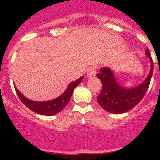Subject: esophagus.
Masks as SVG:
<instances>
[{"mask_svg": "<svg viewBox=\"0 0 160 160\" xmlns=\"http://www.w3.org/2000/svg\"><path fill=\"white\" fill-rule=\"evenodd\" d=\"M97 72V69L96 67H90L89 70H88V72H87V77H93L96 75Z\"/></svg>", "mask_w": 160, "mask_h": 160, "instance_id": "34e87169", "label": "esophagus"}]
</instances>
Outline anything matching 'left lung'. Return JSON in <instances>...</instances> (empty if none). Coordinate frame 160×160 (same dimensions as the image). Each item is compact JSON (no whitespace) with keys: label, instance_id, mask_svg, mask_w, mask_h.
<instances>
[{"label":"left lung","instance_id":"1","mask_svg":"<svg viewBox=\"0 0 160 160\" xmlns=\"http://www.w3.org/2000/svg\"><path fill=\"white\" fill-rule=\"evenodd\" d=\"M146 54L151 62V70L147 78L135 88H125L121 86L109 68L104 67L100 70L97 77L102 83V90L97 97V101L103 109L113 114H123L141 101L149 88L153 72V62L149 49H146Z\"/></svg>","mask_w":160,"mask_h":160}]
</instances>
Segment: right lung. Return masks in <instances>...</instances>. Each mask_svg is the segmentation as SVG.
Returning <instances> with one entry per match:
<instances>
[{"mask_svg":"<svg viewBox=\"0 0 160 160\" xmlns=\"http://www.w3.org/2000/svg\"><path fill=\"white\" fill-rule=\"evenodd\" d=\"M83 77H81L76 81L72 82L68 85L67 89L64 91L62 94L55 99L51 100L48 101H34L28 100L25 98L18 90L15 88V91L18 96L19 99L22 101V102L26 106L27 108L30 109L31 111L37 113L38 114H44L47 116H52L57 113L60 112L64 108L67 106L70 101L72 93L73 92L74 88L80 83V82L83 80Z\"/></svg>","mask_w":160,"mask_h":160,"instance_id":"obj_1","label":"right lung"}]
</instances>
